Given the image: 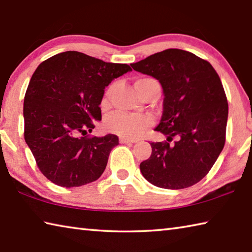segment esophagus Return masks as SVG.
<instances>
[{
    "label": "esophagus",
    "instance_id": "obj_1",
    "mask_svg": "<svg viewBox=\"0 0 252 252\" xmlns=\"http://www.w3.org/2000/svg\"><path fill=\"white\" fill-rule=\"evenodd\" d=\"M119 141H120V143L122 144H126V143H135V140H130V139H126V138H120L119 139Z\"/></svg>",
    "mask_w": 252,
    "mask_h": 252
}]
</instances>
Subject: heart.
Wrapping results in <instances>:
<instances>
[{
    "instance_id": "b5f03b06",
    "label": "heart",
    "mask_w": 252,
    "mask_h": 252,
    "mask_svg": "<svg viewBox=\"0 0 252 252\" xmlns=\"http://www.w3.org/2000/svg\"><path fill=\"white\" fill-rule=\"evenodd\" d=\"M158 84V82L145 77L135 81V87L141 94H143V90L149 85ZM116 88V84H111L108 87L106 93L103 94L101 106L106 107L109 103V99L112 91ZM154 125V119L150 114H127V113H117L109 117L104 122V129L110 133L120 135L126 139H136L143 135L151 126Z\"/></svg>"
}]
</instances>
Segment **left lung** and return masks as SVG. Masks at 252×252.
I'll return each mask as SVG.
<instances>
[{
	"label": "left lung",
	"mask_w": 252,
	"mask_h": 252,
	"mask_svg": "<svg viewBox=\"0 0 252 252\" xmlns=\"http://www.w3.org/2000/svg\"><path fill=\"white\" fill-rule=\"evenodd\" d=\"M162 85V119L155 131L167 141L152 142L151 157L140 164L146 181L182 189L207 175L226 141L228 102L221 80L205 59L170 48L131 63ZM176 138L173 145L169 142Z\"/></svg>",
	"instance_id": "obj_1"
}]
</instances>
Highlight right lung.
I'll return each instance as SVG.
<instances>
[{
    "label": "right lung",
    "instance_id": "obj_1",
    "mask_svg": "<svg viewBox=\"0 0 252 252\" xmlns=\"http://www.w3.org/2000/svg\"><path fill=\"white\" fill-rule=\"evenodd\" d=\"M130 70L126 63L74 50L36 68L24 97V139L39 171L54 184L77 187L101 176L119 139L86 134L101 120L104 88Z\"/></svg>",
    "mask_w": 252,
    "mask_h": 252
}]
</instances>
